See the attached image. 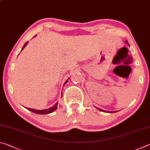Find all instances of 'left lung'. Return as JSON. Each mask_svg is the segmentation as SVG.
I'll use <instances>...</instances> for the list:
<instances>
[{
    "mask_svg": "<svg viewBox=\"0 0 150 150\" xmlns=\"http://www.w3.org/2000/svg\"><path fill=\"white\" fill-rule=\"evenodd\" d=\"M127 44H128V41H127ZM97 109H98V110H99V111H103V112H107L106 111H104V110H102V109H101L98 108V107H97ZM116 112V111H111V112Z\"/></svg>",
    "mask_w": 150,
    "mask_h": 150,
    "instance_id": "obj_1",
    "label": "left lung"
}]
</instances>
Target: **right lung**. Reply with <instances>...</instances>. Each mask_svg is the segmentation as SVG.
<instances>
[{"instance_id":"right-lung-1","label":"right lung","mask_w":150,"mask_h":150,"mask_svg":"<svg viewBox=\"0 0 150 150\" xmlns=\"http://www.w3.org/2000/svg\"><path fill=\"white\" fill-rule=\"evenodd\" d=\"M28 43V42H26V43L24 44V45H23V48L22 50H23V49L25 48V47L27 45V44ZM67 81H66V82H67ZM65 82V83H66ZM57 103L54 105L53 107H51V108H49V109H43V110H35V109H30V108H27V109H28L29 111H30L31 112H34V113H36V114H39V115H45V114H49V113H51V112H53L55 109H57Z\"/></svg>"}]
</instances>
